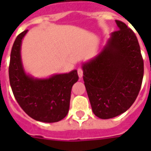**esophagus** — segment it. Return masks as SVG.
<instances>
[{"mask_svg": "<svg viewBox=\"0 0 151 151\" xmlns=\"http://www.w3.org/2000/svg\"><path fill=\"white\" fill-rule=\"evenodd\" d=\"M77 73H78V76L80 78H81L82 77V76H83V70L81 69V68H79L78 70H77Z\"/></svg>", "mask_w": 151, "mask_h": 151, "instance_id": "1", "label": "esophagus"}]
</instances>
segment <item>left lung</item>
<instances>
[{"label": "left lung", "mask_w": 151, "mask_h": 151, "mask_svg": "<svg viewBox=\"0 0 151 151\" xmlns=\"http://www.w3.org/2000/svg\"><path fill=\"white\" fill-rule=\"evenodd\" d=\"M119 30L111 33L101 53L82 65L83 80L92 111L108 119L126 112L142 84L143 60L134 32L116 20Z\"/></svg>", "instance_id": "8db88e82"}]
</instances>
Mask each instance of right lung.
<instances>
[{"label":"right lung","mask_w":151,"mask_h":151,"mask_svg":"<svg viewBox=\"0 0 151 151\" xmlns=\"http://www.w3.org/2000/svg\"><path fill=\"white\" fill-rule=\"evenodd\" d=\"M27 32L17 37L11 52L9 80L13 95L32 119L44 123L59 122L69 112L71 88L79 79L77 70L46 79H34L27 75L21 60L22 40Z\"/></svg>","instance_id":"right-lung-1"}]
</instances>
